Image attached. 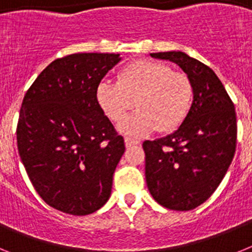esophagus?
I'll list each match as a JSON object with an SVG mask.
<instances>
[{
  "label": "esophagus",
  "instance_id": "obj_1",
  "mask_svg": "<svg viewBox=\"0 0 252 252\" xmlns=\"http://www.w3.org/2000/svg\"><path fill=\"white\" fill-rule=\"evenodd\" d=\"M140 141L136 139H131V137H125V145L126 148H131V146H135V145H139Z\"/></svg>",
  "mask_w": 252,
  "mask_h": 252
}]
</instances>
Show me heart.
I'll list each match as a JSON object with an SVG mask.
<instances>
[{
	"instance_id": "b5f03b06",
	"label": "heart",
	"mask_w": 252,
	"mask_h": 252,
	"mask_svg": "<svg viewBox=\"0 0 252 252\" xmlns=\"http://www.w3.org/2000/svg\"><path fill=\"white\" fill-rule=\"evenodd\" d=\"M95 98L113 122L121 121L135 101L139 110L122 121L119 130L142 136L157 128L170 132L179 127L192 106L193 86L184 73L171 72L165 64L139 60L121 69L117 82L102 81Z\"/></svg>"
}]
</instances>
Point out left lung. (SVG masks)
Wrapping results in <instances>:
<instances>
[{
    "instance_id": "1",
    "label": "left lung",
    "mask_w": 252,
    "mask_h": 252,
    "mask_svg": "<svg viewBox=\"0 0 252 252\" xmlns=\"http://www.w3.org/2000/svg\"><path fill=\"white\" fill-rule=\"evenodd\" d=\"M173 62L193 86L189 113L170 135L144 141L149 192L173 211H190L206 202L223 179L237 137L235 106L216 73L183 51L151 53Z\"/></svg>"
}]
</instances>
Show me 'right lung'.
I'll return each instance as SVG.
<instances>
[{"instance_id": "right-lung-1", "label": "right lung", "mask_w": 252, "mask_h": 252, "mask_svg": "<svg viewBox=\"0 0 252 252\" xmlns=\"http://www.w3.org/2000/svg\"><path fill=\"white\" fill-rule=\"evenodd\" d=\"M120 54L78 53L49 64L26 92L17 124L20 158L37 194L53 208L86 216L111 195L124 137L95 90Z\"/></svg>"}]
</instances>
